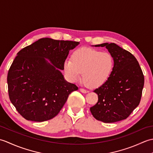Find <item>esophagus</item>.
Here are the masks:
<instances>
[{"instance_id":"34e87169","label":"esophagus","mask_w":153,"mask_h":153,"mask_svg":"<svg viewBox=\"0 0 153 153\" xmlns=\"http://www.w3.org/2000/svg\"><path fill=\"white\" fill-rule=\"evenodd\" d=\"M79 91L82 93H87V91H86L85 89H83V88H80L79 89Z\"/></svg>"}]
</instances>
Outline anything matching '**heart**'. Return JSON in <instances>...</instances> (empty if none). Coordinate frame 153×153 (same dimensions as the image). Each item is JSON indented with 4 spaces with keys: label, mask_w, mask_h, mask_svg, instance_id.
<instances>
[{
    "label": "heart",
    "mask_w": 153,
    "mask_h": 153,
    "mask_svg": "<svg viewBox=\"0 0 153 153\" xmlns=\"http://www.w3.org/2000/svg\"><path fill=\"white\" fill-rule=\"evenodd\" d=\"M114 62L111 54L91 48H79L71 55V61L64 63V70L71 82L80 78L90 87H97L105 83L111 75Z\"/></svg>",
    "instance_id": "1"
}]
</instances>
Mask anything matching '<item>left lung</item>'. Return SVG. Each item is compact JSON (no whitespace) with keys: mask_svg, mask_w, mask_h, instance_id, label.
I'll return each instance as SVG.
<instances>
[{"mask_svg":"<svg viewBox=\"0 0 153 153\" xmlns=\"http://www.w3.org/2000/svg\"><path fill=\"white\" fill-rule=\"evenodd\" d=\"M114 62L112 72L102 85L93 91L98 102L91 107L94 118L105 123L125 120L141 101L144 76L135 57L115 43H102Z\"/></svg>","mask_w":153,"mask_h":153,"instance_id":"left-lung-1","label":"left lung"}]
</instances>
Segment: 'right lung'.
<instances>
[{"mask_svg": "<svg viewBox=\"0 0 153 153\" xmlns=\"http://www.w3.org/2000/svg\"><path fill=\"white\" fill-rule=\"evenodd\" d=\"M79 44L42 38L18 52L8 70V95L25 119L40 122L53 118L70 94L78 89L64 79L60 70L70 50Z\"/></svg>", "mask_w": 153, "mask_h": 153, "instance_id": "obj_1", "label": "right lung"}]
</instances>
